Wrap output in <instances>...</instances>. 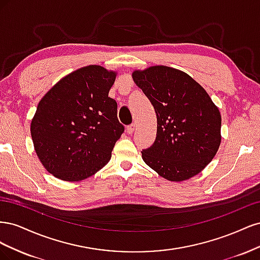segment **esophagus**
Listing matches in <instances>:
<instances>
[{
  "label": "esophagus",
  "instance_id": "esophagus-1",
  "mask_svg": "<svg viewBox=\"0 0 260 260\" xmlns=\"http://www.w3.org/2000/svg\"><path fill=\"white\" fill-rule=\"evenodd\" d=\"M135 129H136V124L135 123L128 125V127H127V133H128V135H132V133L135 132Z\"/></svg>",
  "mask_w": 260,
  "mask_h": 260
}]
</instances>
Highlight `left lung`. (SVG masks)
<instances>
[{
  "instance_id": "1",
  "label": "left lung",
  "mask_w": 260,
  "mask_h": 260,
  "mask_svg": "<svg viewBox=\"0 0 260 260\" xmlns=\"http://www.w3.org/2000/svg\"><path fill=\"white\" fill-rule=\"evenodd\" d=\"M157 116L154 144L142 151L148 167L180 182L205 168L221 143V115L208 93L192 77L168 66L132 73Z\"/></svg>"
}]
</instances>
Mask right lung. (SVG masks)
Masks as SVG:
<instances>
[{
    "mask_svg": "<svg viewBox=\"0 0 260 260\" xmlns=\"http://www.w3.org/2000/svg\"><path fill=\"white\" fill-rule=\"evenodd\" d=\"M117 73L99 65L75 70L39 102L30 132L44 168L64 181L96 174L124 130L108 98Z\"/></svg>",
    "mask_w": 260,
    "mask_h": 260,
    "instance_id": "1",
    "label": "right lung"
}]
</instances>
